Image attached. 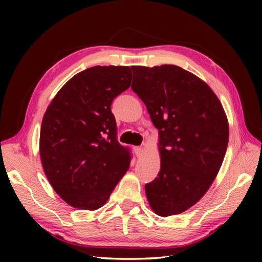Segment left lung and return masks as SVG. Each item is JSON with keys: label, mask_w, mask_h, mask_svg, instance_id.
Wrapping results in <instances>:
<instances>
[{"label": "left lung", "mask_w": 262, "mask_h": 262, "mask_svg": "<svg viewBox=\"0 0 262 262\" xmlns=\"http://www.w3.org/2000/svg\"><path fill=\"white\" fill-rule=\"evenodd\" d=\"M130 69L94 66L74 75L43 115L39 152L58 196L72 207L96 210L129 169L130 153L117 141L113 100L130 86Z\"/></svg>", "instance_id": "left-lung-1"}]
</instances>
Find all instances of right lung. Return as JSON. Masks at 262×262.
I'll list each match as a JSON object with an SVG mask.
<instances>
[{
	"instance_id": "right-lung-1",
	"label": "right lung",
	"mask_w": 262,
	"mask_h": 262,
	"mask_svg": "<svg viewBox=\"0 0 262 262\" xmlns=\"http://www.w3.org/2000/svg\"><path fill=\"white\" fill-rule=\"evenodd\" d=\"M159 129L161 169L145 185L155 214L183 213L207 192L229 143V121L219 98L196 75L176 65L155 66L132 85Z\"/></svg>"
}]
</instances>
